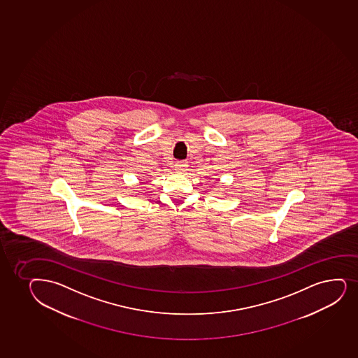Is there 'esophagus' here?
I'll use <instances>...</instances> for the list:
<instances>
[{
	"instance_id": "esophagus-1",
	"label": "esophagus",
	"mask_w": 358,
	"mask_h": 358,
	"mask_svg": "<svg viewBox=\"0 0 358 358\" xmlns=\"http://www.w3.org/2000/svg\"><path fill=\"white\" fill-rule=\"evenodd\" d=\"M186 169H187V164L185 162H177V164H174V169H176V172L177 173H182L185 172Z\"/></svg>"
}]
</instances>
